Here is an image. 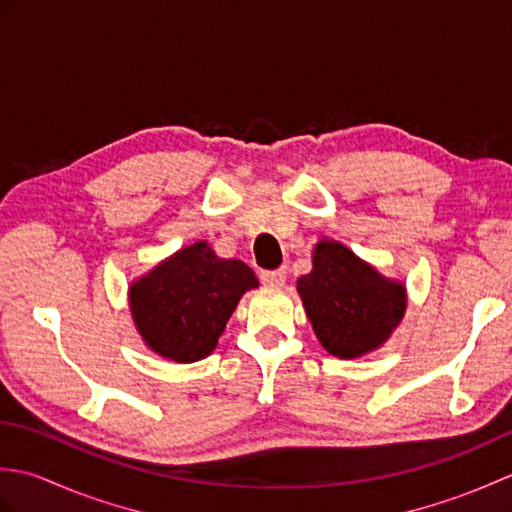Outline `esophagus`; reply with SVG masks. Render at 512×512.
I'll list each match as a JSON object with an SVG mask.
<instances>
[{"mask_svg": "<svg viewBox=\"0 0 512 512\" xmlns=\"http://www.w3.org/2000/svg\"><path fill=\"white\" fill-rule=\"evenodd\" d=\"M259 279H262V284L268 288H279V286H284V281H286V270L284 268L262 270V273H259Z\"/></svg>", "mask_w": 512, "mask_h": 512, "instance_id": "obj_1", "label": "esophagus"}]
</instances>
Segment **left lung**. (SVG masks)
<instances>
[{"label":"left lung","mask_w":512,"mask_h":512,"mask_svg":"<svg viewBox=\"0 0 512 512\" xmlns=\"http://www.w3.org/2000/svg\"><path fill=\"white\" fill-rule=\"evenodd\" d=\"M312 259V273L297 281V290L325 350L354 358L383 345L405 314V286L328 239L317 244Z\"/></svg>","instance_id":"1"}]
</instances>
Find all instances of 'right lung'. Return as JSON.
Listing matches in <instances>:
<instances>
[{
	"label": "right lung",
	"mask_w": 512,
	"mask_h": 512,
	"mask_svg": "<svg viewBox=\"0 0 512 512\" xmlns=\"http://www.w3.org/2000/svg\"><path fill=\"white\" fill-rule=\"evenodd\" d=\"M257 279L239 259L215 257L198 242L178 250L129 288V306L145 343L176 363L209 356L239 297Z\"/></svg>",
	"instance_id": "obj_1"
}]
</instances>
